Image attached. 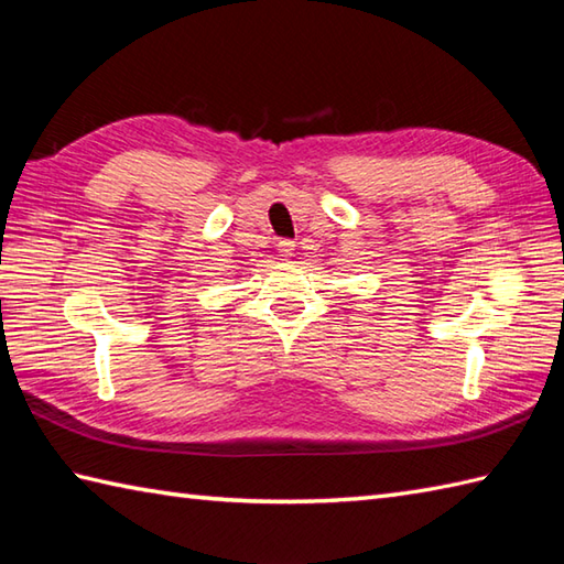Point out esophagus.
Returning a JSON list of instances; mask_svg holds the SVG:
<instances>
[{
	"mask_svg": "<svg viewBox=\"0 0 564 564\" xmlns=\"http://www.w3.org/2000/svg\"><path fill=\"white\" fill-rule=\"evenodd\" d=\"M275 247H279V257H283V259H289V257L295 254V242H293V239H281V242L275 245Z\"/></svg>",
	"mask_w": 564,
	"mask_h": 564,
	"instance_id": "1",
	"label": "esophagus"
}]
</instances>
